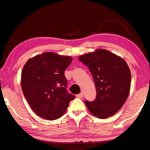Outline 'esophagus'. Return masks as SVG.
Masks as SVG:
<instances>
[{"label": "esophagus", "instance_id": "esophagus-1", "mask_svg": "<svg viewBox=\"0 0 150 150\" xmlns=\"http://www.w3.org/2000/svg\"><path fill=\"white\" fill-rule=\"evenodd\" d=\"M77 97L78 98H82L83 97V92H81V93L77 94Z\"/></svg>", "mask_w": 150, "mask_h": 150}]
</instances>
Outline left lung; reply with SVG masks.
<instances>
[{
    "label": "left lung",
    "mask_w": 150,
    "mask_h": 150,
    "mask_svg": "<svg viewBox=\"0 0 150 150\" xmlns=\"http://www.w3.org/2000/svg\"><path fill=\"white\" fill-rule=\"evenodd\" d=\"M79 60L88 67L96 90L94 101L84 103L92 115L105 119L120 110L129 96L131 74L123 59L103 49L84 54Z\"/></svg>",
    "instance_id": "obj_1"
}]
</instances>
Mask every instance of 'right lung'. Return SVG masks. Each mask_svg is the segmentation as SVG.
<instances>
[{
    "label": "right lung",
    "mask_w": 150,
    "mask_h": 150,
    "mask_svg": "<svg viewBox=\"0 0 150 150\" xmlns=\"http://www.w3.org/2000/svg\"><path fill=\"white\" fill-rule=\"evenodd\" d=\"M71 57L45 52L29 59L23 68L21 84L24 96L34 112L47 120L60 117L75 96L67 91L64 71Z\"/></svg>",
    "instance_id": "obj_1"
}]
</instances>
